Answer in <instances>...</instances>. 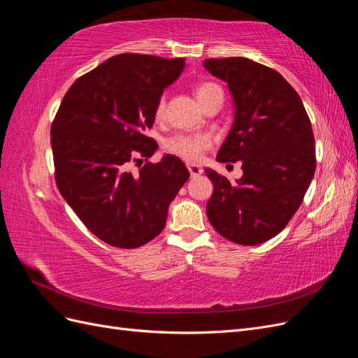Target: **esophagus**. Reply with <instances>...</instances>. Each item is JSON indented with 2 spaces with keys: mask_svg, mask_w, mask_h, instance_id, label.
Here are the masks:
<instances>
[{
  "mask_svg": "<svg viewBox=\"0 0 358 358\" xmlns=\"http://www.w3.org/2000/svg\"><path fill=\"white\" fill-rule=\"evenodd\" d=\"M187 167H188V170H189V175H191L192 178L200 176L201 173H203V169H201V166H199V164H188Z\"/></svg>",
  "mask_w": 358,
  "mask_h": 358,
  "instance_id": "34e87169",
  "label": "esophagus"
}]
</instances>
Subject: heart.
I'll list each match as a JSON object with an SVG mask.
<instances>
[{
	"mask_svg": "<svg viewBox=\"0 0 358 358\" xmlns=\"http://www.w3.org/2000/svg\"><path fill=\"white\" fill-rule=\"evenodd\" d=\"M196 95L201 106L209 104L213 100L224 99L220 85L215 82H200L196 86ZM166 115V96L162 95L155 104V117L162 119ZM212 146V138L206 133H178L166 140L164 148L169 154L182 159L196 162Z\"/></svg>",
	"mask_w": 358,
	"mask_h": 358,
	"instance_id": "obj_1",
	"label": "heart"
}]
</instances>
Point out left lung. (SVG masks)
<instances>
[{
  "instance_id": "obj_1",
  "label": "left lung",
  "mask_w": 358,
  "mask_h": 358,
  "mask_svg": "<svg viewBox=\"0 0 358 358\" xmlns=\"http://www.w3.org/2000/svg\"><path fill=\"white\" fill-rule=\"evenodd\" d=\"M204 69L229 83L236 119L220 162L242 161L230 182L210 169L208 218L234 243L254 246L282 231L297 212L317 167L312 125L296 90L276 70L248 58H210Z\"/></svg>"
}]
</instances>
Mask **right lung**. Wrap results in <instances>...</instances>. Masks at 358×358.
Listing matches in <instances>:
<instances>
[{
  "label": "right lung",
  "instance_id": "add662e5",
  "mask_svg": "<svg viewBox=\"0 0 358 358\" xmlns=\"http://www.w3.org/2000/svg\"><path fill=\"white\" fill-rule=\"evenodd\" d=\"M183 67L185 58L121 53L80 76L59 104L50 127L57 187L107 245L133 249L155 239L189 178L175 155L148 162L158 145L145 134L162 91Z\"/></svg>",
  "mask_w": 358,
  "mask_h": 358
}]
</instances>
